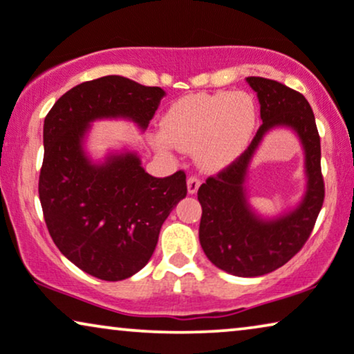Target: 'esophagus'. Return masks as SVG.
<instances>
[{"label": "esophagus", "mask_w": 354, "mask_h": 354, "mask_svg": "<svg viewBox=\"0 0 354 354\" xmlns=\"http://www.w3.org/2000/svg\"><path fill=\"white\" fill-rule=\"evenodd\" d=\"M199 186H201L199 178L191 176L189 180H187V192H189V194H196L197 189H199Z\"/></svg>", "instance_id": "34e87169"}]
</instances>
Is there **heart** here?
Segmentation results:
<instances>
[{
	"label": "heart",
	"mask_w": 354,
	"mask_h": 354,
	"mask_svg": "<svg viewBox=\"0 0 354 354\" xmlns=\"http://www.w3.org/2000/svg\"><path fill=\"white\" fill-rule=\"evenodd\" d=\"M257 126V106L246 92L186 95L173 103L160 120L153 145L194 152L197 167L218 171L241 157Z\"/></svg>",
	"instance_id": "obj_1"
}]
</instances>
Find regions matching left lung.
Segmentation results:
<instances>
[{
    "mask_svg": "<svg viewBox=\"0 0 354 354\" xmlns=\"http://www.w3.org/2000/svg\"><path fill=\"white\" fill-rule=\"evenodd\" d=\"M257 93L262 126L246 152L197 191L202 205L199 241L215 267L236 277H261L285 266L308 241L324 204L320 138L304 95L263 77H246ZM293 130L305 152V194L293 209L262 217L248 202L245 180L253 155L273 129Z\"/></svg>",
    "mask_w": 354,
    "mask_h": 354,
    "instance_id": "left-lung-1",
    "label": "left lung"
}]
</instances>
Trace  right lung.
<instances>
[{"mask_svg":"<svg viewBox=\"0 0 354 354\" xmlns=\"http://www.w3.org/2000/svg\"><path fill=\"white\" fill-rule=\"evenodd\" d=\"M163 95L105 75L71 88L45 118L39 196L46 228L66 259L100 280L129 279L145 267L187 187L185 171L155 178L129 149L93 162L87 134L98 120H128L145 131Z\"/></svg>","mask_w":354,"mask_h":354,"instance_id":"right-lung-1","label":"right lung"}]
</instances>
